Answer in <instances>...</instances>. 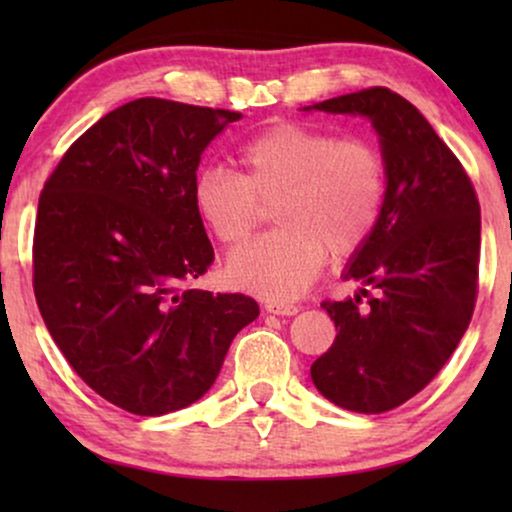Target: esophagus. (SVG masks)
Wrapping results in <instances>:
<instances>
[{
	"label": "esophagus",
	"mask_w": 512,
	"mask_h": 512,
	"mask_svg": "<svg viewBox=\"0 0 512 512\" xmlns=\"http://www.w3.org/2000/svg\"><path fill=\"white\" fill-rule=\"evenodd\" d=\"M300 307L298 305H291V303H265V312L270 314H279V317H293V314H298Z\"/></svg>",
	"instance_id": "esophagus-1"
}]
</instances>
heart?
<instances>
[{
  "instance_id": "1",
  "label": "heart",
  "mask_w": 512,
  "mask_h": 512,
  "mask_svg": "<svg viewBox=\"0 0 512 512\" xmlns=\"http://www.w3.org/2000/svg\"><path fill=\"white\" fill-rule=\"evenodd\" d=\"M237 160L240 174L205 167L193 184L195 212L226 247L247 242L275 205L279 230L230 256L237 289L275 303L303 296L328 254L354 256L380 223L387 170L370 142L282 121L244 142Z\"/></svg>"
}]
</instances>
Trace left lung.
I'll use <instances>...</instances> for the list:
<instances>
[{
    "label": "left lung",
    "mask_w": 512,
    "mask_h": 512,
    "mask_svg": "<svg viewBox=\"0 0 512 512\" xmlns=\"http://www.w3.org/2000/svg\"><path fill=\"white\" fill-rule=\"evenodd\" d=\"M314 109L370 118L380 135L387 191L375 233L345 270V279L370 289L321 303L338 335L310 375L331 403L380 415L419 394L471 324L480 202L450 146L394 90L366 88Z\"/></svg>",
    "instance_id": "8db88e82"
}]
</instances>
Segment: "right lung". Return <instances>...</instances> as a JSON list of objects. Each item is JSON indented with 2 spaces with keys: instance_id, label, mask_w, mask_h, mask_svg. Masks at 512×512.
Returning <instances> with one entry per match:
<instances>
[{
  "instance_id": "right-lung-1",
  "label": "right lung",
  "mask_w": 512,
  "mask_h": 512,
  "mask_svg": "<svg viewBox=\"0 0 512 512\" xmlns=\"http://www.w3.org/2000/svg\"><path fill=\"white\" fill-rule=\"evenodd\" d=\"M240 111L142 97L109 111L46 179L32 286L48 333L109 403L158 417L212 387L258 317L244 293L191 289L214 261L193 207L202 151Z\"/></svg>"
}]
</instances>
